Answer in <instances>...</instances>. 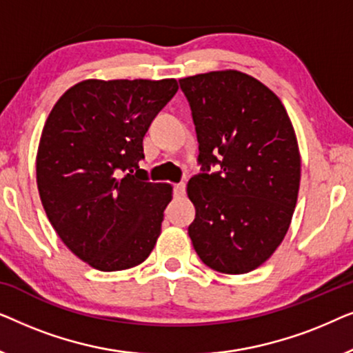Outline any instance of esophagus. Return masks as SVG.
Masks as SVG:
<instances>
[{"instance_id": "1", "label": "esophagus", "mask_w": 353, "mask_h": 353, "mask_svg": "<svg viewBox=\"0 0 353 353\" xmlns=\"http://www.w3.org/2000/svg\"><path fill=\"white\" fill-rule=\"evenodd\" d=\"M173 192H175V196H185V192H186V185L185 183H176L175 186H173Z\"/></svg>"}]
</instances>
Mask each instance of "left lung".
Masks as SVG:
<instances>
[{
    "mask_svg": "<svg viewBox=\"0 0 353 353\" xmlns=\"http://www.w3.org/2000/svg\"><path fill=\"white\" fill-rule=\"evenodd\" d=\"M202 173L188 181L196 219L188 228L207 267L249 273L286 236L301 185V154L276 94L254 77L216 70L186 77ZM210 165L221 170L209 174Z\"/></svg>",
    "mask_w": 353,
    "mask_h": 353,
    "instance_id": "8db88e82",
    "label": "left lung"
}]
</instances>
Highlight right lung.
<instances>
[{"label":"right lung","mask_w":353,"mask_h":353,"mask_svg":"<svg viewBox=\"0 0 353 353\" xmlns=\"http://www.w3.org/2000/svg\"><path fill=\"white\" fill-rule=\"evenodd\" d=\"M178 91L175 79L83 80L48 115L37 185L67 248L101 272L137 267L161 234L172 186L139 168L143 138Z\"/></svg>","instance_id":"add662e5"}]
</instances>
